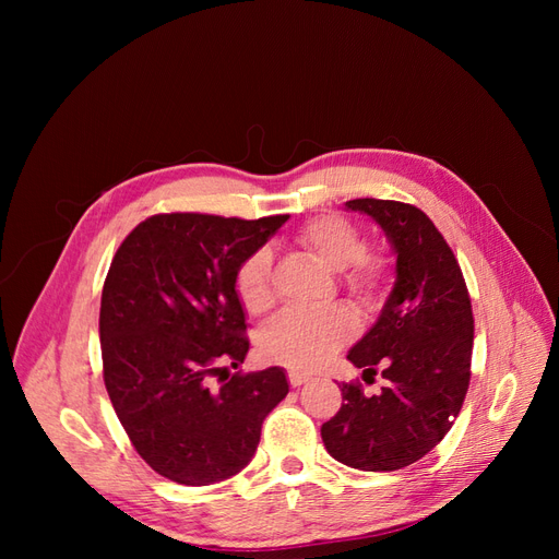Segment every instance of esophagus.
I'll return each instance as SVG.
<instances>
[{"label": "esophagus", "mask_w": 559, "mask_h": 559, "mask_svg": "<svg viewBox=\"0 0 559 559\" xmlns=\"http://www.w3.org/2000/svg\"><path fill=\"white\" fill-rule=\"evenodd\" d=\"M286 378H289V384H292V386H300L302 382L310 380L308 373H298V370H289V376H286Z\"/></svg>", "instance_id": "esophagus-1"}]
</instances>
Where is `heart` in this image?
<instances>
[{"mask_svg":"<svg viewBox=\"0 0 559 559\" xmlns=\"http://www.w3.org/2000/svg\"><path fill=\"white\" fill-rule=\"evenodd\" d=\"M298 245L337 270L343 289L361 306H370L384 292L389 263L380 251L366 247L357 224L341 214H321L296 230ZM235 294L249 314H263L275 302L273 259L257 249L235 270ZM354 333V317L345 308L321 312L286 310L270 319L257 337L261 357L294 370H312Z\"/></svg>","mask_w":559,"mask_h":559,"instance_id":"obj_1","label":"heart"}]
</instances>
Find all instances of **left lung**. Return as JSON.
Returning a JSON list of instances; mask_svg holds the SVG:
<instances>
[{
  "instance_id": "1",
  "label": "left lung",
  "mask_w": 559,
  "mask_h": 559,
  "mask_svg": "<svg viewBox=\"0 0 559 559\" xmlns=\"http://www.w3.org/2000/svg\"><path fill=\"white\" fill-rule=\"evenodd\" d=\"M349 210L366 212L396 249V284L380 319L347 359L364 368L343 382V401L321 425L333 460L361 471H396L431 452L460 415L471 380L473 310L454 251L415 205L399 200L357 198Z\"/></svg>"
}]
</instances>
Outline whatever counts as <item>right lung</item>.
Returning a JSON list of instances; mask_svg holds the SVG:
<instances>
[{"instance_id":"1","label":"right lung","mask_w":559,"mask_h":559,"mask_svg":"<svg viewBox=\"0 0 559 559\" xmlns=\"http://www.w3.org/2000/svg\"><path fill=\"white\" fill-rule=\"evenodd\" d=\"M289 214L163 212L116 249L103 286V378L132 448L163 478L212 485L242 471L284 370L228 373L249 352L235 270Z\"/></svg>"}]
</instances>
